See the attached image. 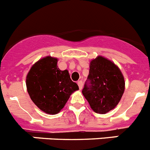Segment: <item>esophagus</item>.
<instances>
[{
	"label": "esophagus",
	"instance_id": "34e87169",
	"mask_svg": "<svg viewBox=\"0 0 150 150\" xmlns=\"http://www.w3.org/2000/svg\"><path fill=\"white\" fill-rule=\"evenodd\" d=\"M77 84H78V86H79V88L81 90L82 88H83V81H82V80H79V81L77 82Z\"/></svg>",
	"mask_w": 150,
	"mask_h": 150
}]
</instances>
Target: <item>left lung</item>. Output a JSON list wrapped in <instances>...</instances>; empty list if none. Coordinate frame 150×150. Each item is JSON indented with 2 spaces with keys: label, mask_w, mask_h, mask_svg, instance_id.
Masks as SVG:
<instances>
[{
  "label": "left lung",
  "mask_w": 150,
  "mask_h": 150,
  "mask_svg": "<svg viewBox=\"0 0 150 150\" xmlns=\"http://www.w3.org/2000/svg\"><path fill=\"white\" fill-rule=\"evenodd\" d=\"M124 91V77L114 63L102 56L91 61L82 91L91 109L101 114L109 112L119 104Z\"/></svg>",
  "instance_id": "left-lung-1"
}]
</instances>
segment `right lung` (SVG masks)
I'll return each instance as SVG.
<instances>
[{"instance_id": "right-lung-1", "label": "right lung", "mask_w": 150, "mask_h": 150, "mask_svg": "<svg viewBox=\"0 0 150 150\" xmlns=\"http://www.w3.org/2000/svg\"><path fill=\"white\" fill-rule=\"evenodd\" d=\"M58 59L47 56L31 67L26 78L30 99L41 110L56 114L64 107L70 95L79 89L67 70L57 67Z\"/></svg>"}]
</instances>
